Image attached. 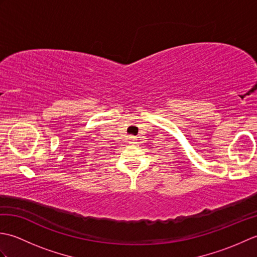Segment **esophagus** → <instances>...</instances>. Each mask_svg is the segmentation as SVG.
I'll return each instance as SVG.
<instances>
[{
    "mask_svg": "<svg viewBox=\"0 0 257 257\" xmlns=\"http://www.w3.org/2000/svg\"><path fill=\"white\" fill-rule=\"evenodd\" d=\"M136 137H134V136H130L129 137V144H136Z\"/></svg>",
    "mask_w": 257,
    "mask_h": 257,
    "instance_id": "1",
    "label": "esophagus"
}]
</instances>
